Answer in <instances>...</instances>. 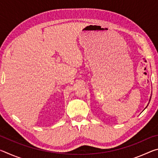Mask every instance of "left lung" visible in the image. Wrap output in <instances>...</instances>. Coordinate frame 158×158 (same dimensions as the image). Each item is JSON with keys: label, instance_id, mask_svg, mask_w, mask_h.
Segmentation results:
<instances>
[{"label": "left lung", "instance_id": "1", "mask_svg": "<svg viewBox=\"0 0 158 158\" xmlns=\"http://www.w3.org/2000/svg\"><path fill=\"white\" fill-rule=\"evenodd\" d=\"M151 98H150V100H151ZM150 100H149V101H150ZM148 104H149V103H148ZM147 106H148V105H147Z\"/></svg>", "mask_w": 158, "mask_h": 158}]
</instances>
